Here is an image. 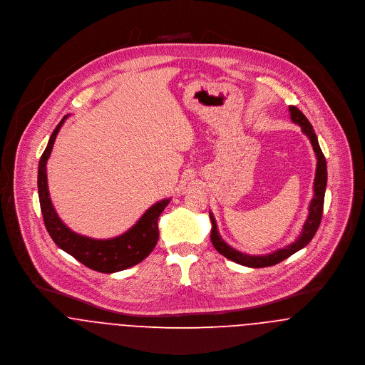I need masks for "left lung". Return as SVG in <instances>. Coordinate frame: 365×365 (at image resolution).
Masks as SVG:
<instances>
[{
	"mask_svg": "<svg viewBox=\"0 0 365 365\" xmlns=\"http://www.w3.org/2000/svg\"><path fill=\"white\" fill-rule=\"evenodd\" d=\"M289 116L291 120L301 125V130L304 131V134H307V137L309 138L314 151L317 154V173H315V180H314V197L309 204V214L308 218L302 227V232L298 237V240H295V242L289 243L288 246H285L283 249H279L273 253L269 255H263V256H252V255H246L242 253L234 247H231L227 242H224V240L220 237L218 230H217V222L214 220V215L210 212V220H211V242L214 245V247L217 249V252H220L222 256H225L227 259L240 263L246 267H267V266H274L280 262H283L284 259L289 257L291 255H294L295 252H298L299 249L305 247L308 243L311 242V240L314 238V235L317 234L321 220H322V212H324V190H326V183H327V169H326V160H324V153L319 147L318 143V137L314 131L312 124L305 118V115L295 106H289Z\"/></svg>",
	"mask_w": 365,
	"mask_h": 365,
	"instance_id": "8db88e82",
	"label": "left lung"
}]
</instances>
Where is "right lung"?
<instances>
[{
	"mask_svg": "<svg viewBox=\"0 0 365 365\" xmlns=\"http://www.w3.org/2000/svg\"><path fill=\"white\" fill-rule=\"evenodd\" d=\"M68 116H64L50 135L48 144L41 154L38 172V189L43 221L54 243L76 257L86 267L99 273H116L143 262L155 247L160 238L158 217L170 199L151 205L141 218L122 235L110 240H93L71 231L57 215L48 195L46 163L51 154L54 140Z\"/></svg>",
	"mask_w": 365,
	"mask_h": 365,
	"instance_id": "obj_1",
	"label": "right lung"
}]
</instances>
